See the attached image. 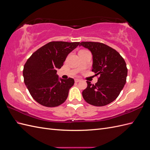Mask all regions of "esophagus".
Masks as SVG:
<instances>
[{
    "instance_id": "obj_1",
    "label": "esophagus",
    "mask_w": 150,
    "mask_h": 150,
    "mask_svg": "<svg viewBox=\"0 0 150 150\" xmlns=\"http://www.w3.org/2000/svg\"><path fill=\"white\" fill-rule=\"evenodd\" d=\"M81 80L79 79H75V82L76 83H78V82H79Z\"/></svg>"
}]
</instances>
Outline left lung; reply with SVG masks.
I'll return each instance as SVG.
<instances>
[{
	"label": "left lung",
	"instance_id": "obj_1",
	"mask_svg": "<svg viewBox=\"0 0 150 150\" xmlns=\"http://www.w3.org/2000/svg\"><path fill=\"white\" fill-rule=\"evenodd\" d=\"M79 46L88 49L93 55V69L99 75L98 82L88 86L82 93L88 103L95 106H103L111 103L119 96L126 82L128 69L118 52L101 42H82Z\"/></svg>",
	"mask_w": 150,
	"mask_h": 150
}]
</instances>
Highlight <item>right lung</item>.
Segmentation results:
<instances>
[{
    "label": "right lung",
    "instance_id": "add662e5",
    "mask_svg": "<svg viewBox=\"0 0 150 150\" xmlns=\"http://www.w3.org/2000/svg\"><path fill=\"white\" fill-rule=\"evenodd\" d=\"M79 43L50 42L28 59L24 66V81L35 101L44 106L56 107L66 100L74 80L59 79L57 69L63 66L68 54Z\"/></svg>",
    "mask_w": 150,
    "mask_h": 150
}]
</instances>
